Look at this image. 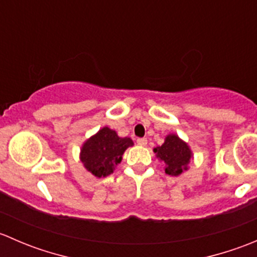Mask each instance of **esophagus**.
I'll list each match as a JSON object with an SVG mask.
<instances>
[{"mask_svg":"<svg viewBox=\"0 0 257 257\" xmlns=\"http://www.w3.org/2000/svg\"><path fill=\"white\" fill-rule=\"evenodd\" d=\"M137 143H138V145H142V147H145L148 143V141L145 138H138L137 139Z\"/></svg>","mask_w":257,"mask_h":257,"instance_id":"obj_1","label":"esophagus"}]
</instances>
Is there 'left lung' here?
I'll list each match as a JSON object with an SVG mask.
<instances>
[{"instance_id": "left-lung-1", "label": "left lung", "mask_w": 257, "mask_h": 257, "mask_svg": "<svg viewBox=\"0 0 257 257\" xmlns=\"http://www.w3.org/2000/svg\"><path fill=\"white\" fill-rule=\"evenodd\" d=\"M154 152L167 164L165 173L173 177L181 174L183 170H186V165L191 158V152L188 145L180 141L175 134L168 136L164 144L155 148Z\"/></svg>"}]
</instances>
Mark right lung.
<instances>
[{"mask_svg": "<svg viewBox=\"0 0 257 257\" xmlns=\"http://www.w3.org/2000/svg\"><path fill=\"white\" fill-rule=\"evenodd\" d=\"M132 145L131 138H119L115 132L105 126L85 142L80 159L88 172L95 177H107L112 174L114 167L120 163L123 153Z\"/></svg>", "mask_w": 257, "mask_h": 257, "instance_id": "add662e5", "label": "right lung"}]
</instances>
